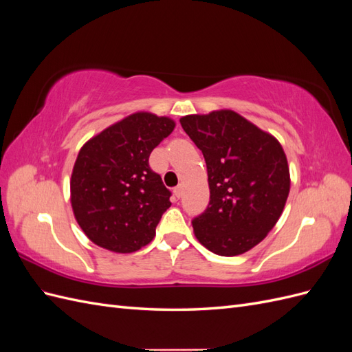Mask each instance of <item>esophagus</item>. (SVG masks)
I'll return each mask as SVG.
<instances>
[{"label":"esophagus","mask_w":352,"mask_h":352,"mask_svg":"<svg viewBox=\"0 0 352 352\" xmlns=\"http://www.w3.org/2000/svg\"><path fill=\"white\" fill-rule=\"evenodd\" d=\"M173 194H175V197H176V198H180V197H182V194H184V189H182V186H177V188H175Z\"/></svg>","instance_id":"1"}]
</instances>
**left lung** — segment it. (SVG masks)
I'll list each match as a JSON object with an SVG mask.
<instances>
[{
  "label": "left lung",
  "instance_id": "1",
  "mask_svg": "<svg viewBox=\"0 0 352 352\" xmlns=\"http://www.w3.org/2000/svg\"><path fill=\"white\" fill-rule=\"evenodd\" d=\"M180 124L207 164L210 206L192 221L195 238L223 257L250 251L274 228L289 195L280 142L233 110L188 114Z\"/></svg>",
  "mask_w": 352,
  "mask_h": 352
}]
</instances>
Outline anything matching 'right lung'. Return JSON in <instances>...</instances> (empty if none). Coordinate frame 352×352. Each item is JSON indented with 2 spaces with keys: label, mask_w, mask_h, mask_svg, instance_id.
Here are the masks:
<instances>
[{
  "label": "right lung",
  "mask_w": 352,
  "mask_h": 352,
  "mask_svg": "<svg viewBox=\"0 0 352 352\" xmlns=\"http://www.w3.org/2000/svg\"><path fill=\"white\" fill-rule=\"evenodd\" d=\"M175 126L167 116L136 111L82 145L72 170L70 204L95 245L131 254L154 239L172 194L148 160Z\"/></svg>",
  "instance_id": "right-lung-1"
}]
</instances>
